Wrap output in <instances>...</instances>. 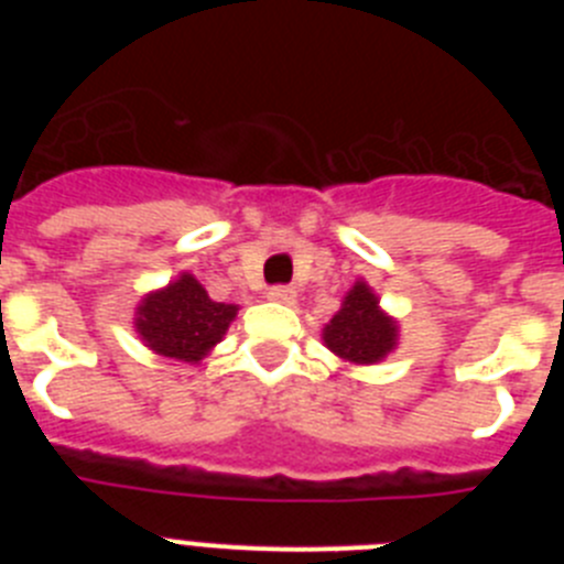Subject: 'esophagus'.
I'll use <instances>...</instances> for the list:
<instances>
[{
	"instance_id": "esophagus-1",
	"label": "esophagus",
	"mask_w": 564,
	"mask_h": 564,
	"mask_svg": "<svg viewBox=\"0 0 564 564\" xmlns=\"http://www.w3.org/2000/svg\"><path fill=\"white\" fill-rule=\"evenodd\" d=\"M268 299L271 302H282V305H291V302H296V291L288 285H273L268 288Z\"/></svg>"
}]
</instances>
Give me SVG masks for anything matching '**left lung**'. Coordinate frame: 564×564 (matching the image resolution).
<instances>
[{
    "instance_id": "left-lung-1",
    "label": "left lung",
    "mask_w": 564,
    "mask_h": 564,
    "mask_svg": "<svg viewBox=\"0 0 564 564\" xmlns=\"http://www.w3.org/2000/svg\"><path fill=\"white\" fill-rule=\"evenodd\" d=\"M327 350L350 364H378L395 350V318L378 307V296L367 282H356L344 296L341 311L322 330Z\"/></svg>"
}]
</instances>
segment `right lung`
Masks as SVG:
<instances>
[{"label":"right lung","mask_w":564,"mask_h":564,"mask_svg":"<svg viewBox=\"0 0 564 564\" xmlns=\"http://www.w3.org/2000/svg\"><path fill=\"white\" fill-rule=\"evenodd\" d=\"M237 311V305L214 302L192 273H181L163 291L143 296L134 330L158 356L197 364L223 341Z\"/></svg>","instance_id":"obj_1"}]
</instances>
